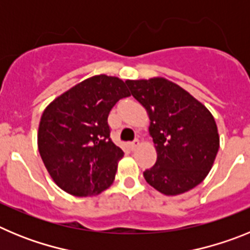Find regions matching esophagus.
Masks as SVG:
<instances>
[{"instance_id":"obj_1","label":"esophagus","mask_w":250,"mask_h":250,"mask_svg":"<svg viewBox=\"0 0 250 250\" xmlns=\"http://www.w3.org/2000/svg\"><path fill=\"white\" fill-rule=\"evenodd\" d=\"M139 145H140V143H139V140H138V139H135V140H134V141H131V143H130V144H129V146H130V149H131V150H134V149H136V147H138Z\"/></svg>"}]
</instances>
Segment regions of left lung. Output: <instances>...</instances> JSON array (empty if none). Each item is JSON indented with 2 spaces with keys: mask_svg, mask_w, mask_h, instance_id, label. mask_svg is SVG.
I'll list each match as a JSON object with an SVG mask.
<instances>
[{
  "mask_svg": "<svg viewBox=\"0 0 250 250\" xmlns=\"http://www.w3.org/2000/svg\"><path fill=\"white\" fill-rule=\"evenodd\" d=\"M146 109L155 144V165L144 171L152 188L178 195L200 184L219 149V134L210 111L180 86L163 77L125 81Z\"/></svg>",
  "mask_w": 250,
  "mask_h": 250,
  "instance_id": "1",
  "label": "left lung"
}]
</instances>
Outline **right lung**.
I'll list each match as a JSON object with an SVG mask.
<instances>
[{"label":"right lung","mask_w":250,"mask_h":250,"mask_svg":"<svg viewBox=\"0 0 250 250\" xmlns=\"http://www.w3.org/2000/svg\"><path fill=\"white\" fill-rule=\"evenodd\" d=\"M127 96L123 80L98 75L45 109L37 134L39 151L51 178L66 193L98 195L112 184L124 151L110 138L107 116Z\"/></svg>","instance_id":"1"}]
</instances>
